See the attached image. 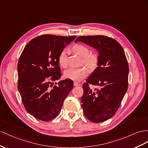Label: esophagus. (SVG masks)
<instances>
[{"label":"esophagus","instance_id":"34e87169","mask_svg":"<svg viewBox=\"0 0 148 148\" xmlns=\"http://www.w3.org/2000/svg\"><path fill=\"white\" fill-rule=\"evenodd\" d=\"M74 86H81V84H80V83H78L77 82H74Z\"/></svg>","mask_w":148,"mask_h":148}]
</instances>
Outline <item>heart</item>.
I'll list each match as a JSON object with an SVG mask.
<instances>
[{
	"instance_id": "1",
	"label": "heart",
	"mask_w": 148,
	"mask_h": 148,
	"mask_svg": "<svg viewBox=\"0 0 148 148\" xmlns=\"http://www.w3.org/2000/svg\"><path fill=\"white\" fill-rule=\"evenodd\" d=\"M73 51L74 53L83 58V62L90 69H93L97 65V58L93 54L89 55V49L81 44H76L73 46ZM67 51L64 49L60 53L59 56V64L62 67H66L67 65ZM88 71L85 67L80 68H69L64 72V76L71 80L75 81H80L85 78L88 75Z\"/></svg>"
}]
</instances>
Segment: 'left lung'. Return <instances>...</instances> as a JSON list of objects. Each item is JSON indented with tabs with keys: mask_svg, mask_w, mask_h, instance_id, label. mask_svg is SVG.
<instances>
[{
	"mask_svg": "<svg viewBox=\"0 0 148 148\" xmlns=\"http://www.w3.org/2000/svg\"><path fill=\"white\" fill-rule=\"evenodd\" d=\"M98 52L97 67L83 84L81 97L85 116L93 123H101L115 114L127 90L129 66L124 51L115 39L104 36L77 37ZM90 85L97 86L93 90Z\"/></svg>",
	"mask_w": 148,
	"mask_h": 148,
	"instance_id": "obj_1",
	"label": "left lung"
}]
</instances>
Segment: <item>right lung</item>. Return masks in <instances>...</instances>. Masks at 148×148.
Segmentation results:
<instances>
[{
	"instance_id": "obj_1",
	"label": "right lung",
	"mask_w": 148,
	"mask_h": 148,
	"mask_svg": "<svg viewBox=\"0 0 148 148\" xmlns=\"http://www.w3.org/2000/svg\"><path fill=\"white\" fill-rule=\"evenodd\" d=\"M75 38L50 34L38 36L22 52L17 65L18 89L26 111L36 119L49 121L58 116L73 88V81L69 79L52 86L53 82L61 76L60 53Z\"/></svg>"
}]
</instances>
